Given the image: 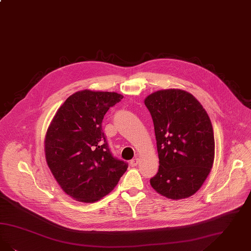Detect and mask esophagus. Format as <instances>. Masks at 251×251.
<instances>
[{"instance_id": "34e87169", "label": "esophagus", "mask_w": 251, "mask_h": 251, "mask_svg": "<svg viewBox=\"0 0 251 251\" xmlns=\"http://www.w3.org/2000/svg\"><path fill=\"white\" fill-rule=\"evenodd\" d=\"M138 163H139V159H138V158H134V159H132V160L130 161V166H132V167L136 166Z\"/></svg>"}]
</instances>
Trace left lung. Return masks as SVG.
<instances>
[{
	"label": "left lung",
	"mask_w": 251,
	"mask_h": 251,
	"mask_svg": "<svg viewBox=\"0 0 251 251\" xmlns=\"http://www.w3.org/2000/svg\"><path fill=\"white\" fill-rule=\"evenodd\" d=\"M145 104L154 124L159 171L152 188L173 200L198 191L210 173L215 139L210 119L193 95L170 89L149 95Z\"/></svg>",
	"instance_id": "left-lung-1"
}]
</instances>
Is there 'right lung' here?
Listing matches in <instances>:
<instances>
[{
	"mask_svg": "<svg viewBox=\"0 0 251 251\" xmlns=\"http://www.w3.org/2000/svg\"><path fill=\"white\" fill-rule=\"evenodd\" d=\"M123 96L77 91L57 111L47 131L46 160L55 179L75 200L93 202L108 194L128 168L115 158L104 135V115Z\"/></svg>",
	"mask_w": 251,
	"mask_h": 251,
	"instance_id": "right-lung-1",
	"label": "right lung"
}]
</instances>
